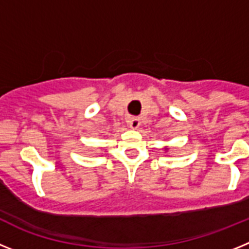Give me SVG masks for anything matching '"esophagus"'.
Segmentation results:
<instances>
[{
	"instance_id": "obj_1",
	"label": "esophagus",
	"mask_w": 249,
	"mask_h": 249,
	"mask_svg": "<svg viewBox=\"0 0 249 249\" xmlns=\"http://www.w3.org/2000/svg\"><path fill=\"white\" fill-rule=\"evenodd\" d=\"M127 124L129 126V128L137 129L141 126V120L138 117H128L127 118Z\"/></svg>"
}]
</instances>
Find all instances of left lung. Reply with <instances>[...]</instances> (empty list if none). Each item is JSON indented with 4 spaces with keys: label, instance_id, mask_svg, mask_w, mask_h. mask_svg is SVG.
<instances>
[{
    "label": "left lung",
    "instance_id": "8db88e82",
    "mask_svg": "<svg viewBox=\"0 0 249 249\" xmlns=\"http://www.w3.org/2000/svg\"><path fill=\"white\" fill-rule=\"evenodd\" d=\"M164 151H168V148H167V147H164Z\"/></svg>",
    "mask_w": 249,
    "mask_h": 249
}]
</instances>
